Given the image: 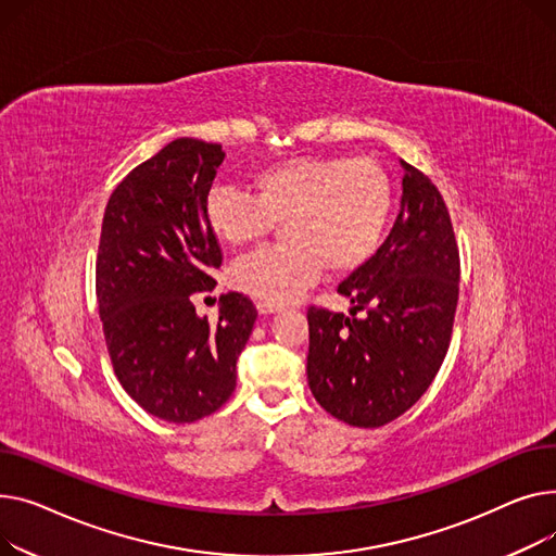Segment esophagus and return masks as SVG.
Returning <instances> with one entry per match:
<instances>
[{
	"mask_svg": "<svg viewBox=\"0 0 556 556\" xmlns=\"http://www.w3.org/2000/svg\"><path fill=\"white\" fill-rule=\"evenodd\" d=\"M255 307H257L260 314H274V312L280 309L278 305H271V303H255Z\"/></svg>",
	"mask_w": 556,
	"mask_h": 556,
	"instance_id": "obj_1",
	"label": "esophagus"
}]
</instances>
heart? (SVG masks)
I'll return each instance as SVG.
<instances>
[{"mask_svg": "<svg viewBox=\"0 0 556 556\" xmlns=\"http://www.w3.org/2000/svg\"><path fill=\"white\" fill-rule=\"evenodd\" d=\"M393 211V179L368 156H299L253 177V194L213 188L204 204L211 233L228 249L265 240L285 224L287 244L257 251L228 271L247 296L285 305L325 267L350 274L377 253Z\"/></svg>", "mask_w": 556, "mask_h": 556, "instance_id": "b5f03b06", "label": "heart"}]
</instances>
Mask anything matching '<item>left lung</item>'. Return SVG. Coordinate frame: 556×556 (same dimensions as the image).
Instances as JSON below:
<instances>
[{
	"mask_svg": "<svg viewBox=\"0 0 556 556\" xmlns=\"http://www.w3.org/2000/svg\"><path fill=\"white\" fill-rule=\"evenodd\" d=\"M402 208L364 267L339 285L350 316L307 309V381L316 402L358 429L406 413L435 379L458 307L460 253L435 184L402 161ZM356 311H366L362 319Z\"/></svg>",
	"mask_w": 556,
	"mask_h": 556,
	"instance_id": "obj_1",
	"label": "left lung"
}]
</instances>
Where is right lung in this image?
<instances>
[{"label": "right lung", "instance_id": "1", "mask_svg": "<svg viewBox=\"0 0 556 556\" xmlns=\"http://www.w3.org/2000/svg\"><path fill=\"white\" fill-rule=\"evenodd\" d=\"M224 161L219 143L175 139L112 192L96 257V299L114 372L150 415L188 424L236 390V364L255 307L238 291L219 318H200L192 293L213 291L222 249L204 204Z\"/></svg>", "mask_w": 556, "mask_h": 556}]
</instances>
